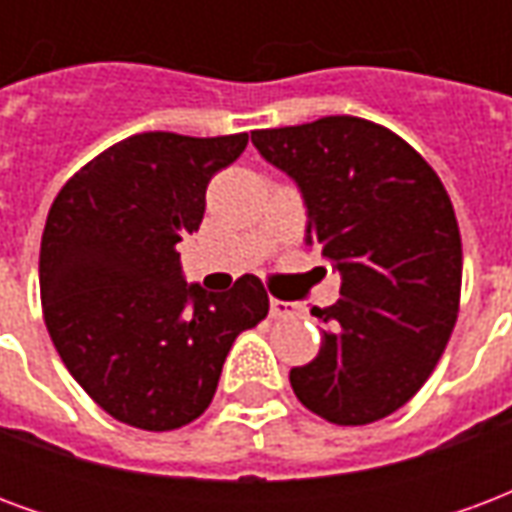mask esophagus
<instances>
[{
    "label": "esophagus",
    "mask_w": 512,
    "mask_h": 512,
    "mask_svg": "<svg viewBox=\"0 0 512 512\" xmlns=\"http://www.w3.org/2000/svg\"><path fill=\"white\" fill-rule=\"evenodd\" d=\"M268 312H271V318H293V304H288V301L271 299L268 301Z\"/></svg>",
    "instance_id": "esophagus-1"
}]
</instances>
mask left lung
I'll return each instance as SVG.
<instances>
[{"label":"left lung","mask_w":512,"mask_h":512,"mask_svg":"<svg viewBox=\"0 0 512 512\" xmlns=\"http://www.w3.org/2000/svg\"><path fill=\"white\" fill-rule=\"evenodd\" d=\"M307 208L304 241L343 277L321 318V351L290 370L312 414L367 425L408 403L444 354L461 301L455 211L414 147L351 115L252 131Z\"/></svg>","instance_id":"8db88e82"}]
</instances>
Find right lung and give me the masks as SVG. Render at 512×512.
Here are the masks:
<instances>
[{
    "mask_svg": "<svg viewBox=\"0 0 512 512\" xmlns=\"http://www.w3.org/2000/svg\"><path fill=\"white\" fill-rule=\"evenodd\" d=\"M249 136H128L73 175L40 241L51 343L106 414L175 430L211 406L235 337L268 315L263 282L189 285L178 244L200 230L205 189Z\"/></svg>",
    "mask_w": 512,
    "mask_h": 512,
    "instance_id": "add662e5",
    "label": "right lung"
}]
</instances>
